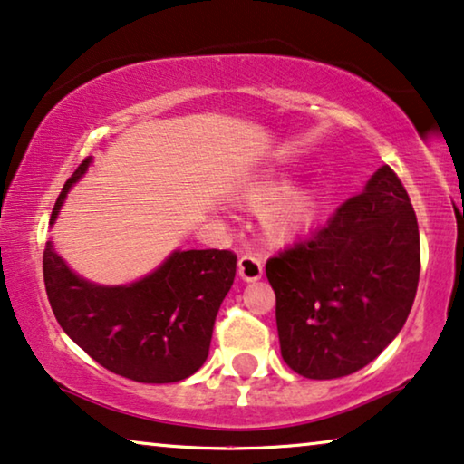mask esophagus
<instances>
[{
    "label": "esophagus",
    "mask_w": 464,
    "mask_h": 464,
    "mask_svg": "<svg viewBox=\"0 0 464 464\" xmlns=\"http://www.w3.org/2000/svg\"><path fill=\"white\" fill-rule=\"evenodd\" d=\"M237 273L244 282H256L263 277V263L252 252H247L237 260Z\"/></svg>",
    "instance_id": "esophagus-1"
}]
</instances>
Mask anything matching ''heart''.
I'll return each instance as SVG.
<instances>
[{
    "instance_id": "heart-1",
    "label": "heart",
    "mask_w": 464,
    "mask_h": 464,
    "mask_svg": "<svg viewBox=\"0 0 464 464\" xmlns=\"http://www.w3.org/2000/svg\"><path fill=\"white\" fill-rule=\"evenodd\" d=\"M288 176L279 172H263L246 182L241 204L247 208H265L278 199L265 214L266 233L273 239H290L311 225L315 218L319 199L309 188H288Z\"/></svg>"
}]
</instances>
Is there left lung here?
I'll return each instance as SVG.
<instances>
[{"mask_svg": "<svg viewBox=\"0 0 464 464\" xmlns=\"http://www.w3.org/2000/svg\"><path fill=\"white\" fill-rule=\"evenodd\" d=\"M419 276L414 208L382 166L325 227L266 260L284 362L315 381L362 370L400 334Z\"/></svg>", "mask_w": 464, "mask_h": 464, "instance_id": "obj_1", "label": "left lung"}]
</instances>
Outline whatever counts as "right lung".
<instances>
[{"label":"right lung","instance_id":"obj_1","mask_svg":"<svg viewBox=\"0 0 464 464\" xmlns=\"http://www.w3.org/2000/svg\"><path fill=\"white\" fill-rule=\"evenodd\" d=\"M90 161L64 182L50 225ZM235 266L231 250H176L139 282L96 285L75 276L45 241L44 284L56 322L94 362L130 381L161 384L204 365Z\"/></svg>","mask_w":464,"mask_h":464}]
</instances>
